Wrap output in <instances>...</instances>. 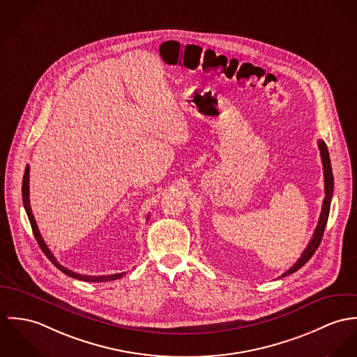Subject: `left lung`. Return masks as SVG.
I'll use <instances>...</instances> for the list:
<instances>
[{
  "instance_id": "obj_1",
  "label": "left lung",
  "mask_w": 357,
  "mask_h": 357,
  "mask_svg": "<svg viewBox=\"0 0 357 357\" xmlns=\"http://www.w3.org/2000/svg\"><path fill=\"white\" fill-rule=\"evenodd\" d=\"M317 145H319V151H320V158H321V164H323V171H324V199H323V205H321V212H320V218H319V222H317V229H315V233L311 238L308 246L304 249L301 257L286 271L283 273L280 278L286 277V275H290L293 273H296L297 270H300L315 253L320 242H321V238H323V233H324V229H326V223H327V219H328V213H330V204H331V197H333V190H334V176H333V169H331V162H330V156H328V151H327V146L326 144L319 139L317 141Z\"/></svg>"
}]
</instances>
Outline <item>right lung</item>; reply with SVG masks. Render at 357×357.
Instances as JSON below:
<instances>
[{
	"label": "right lung",
	"mask_w": 357,
	"mask_h": 357,
	"mask_svg": "<svg viewBox=\"0 0 357 357\" xmlns=\"http://www.w3.org/2000/svg\"><path fill=\"white\" fill-rule=\"evenodd\" d=\"M29 183H30V167L27 165L26 167V171H24V176H23V186H22V197H23V205H24V209L27 212V216H29V220H30V225H31V229H33V233H34V237L37 239L38 245L42 249V252L46 255V257L61 271L64 273L68 277L75 278V279H79V280H84V282H108V280H115V279H119V278L126 275V273H120V274H114V275H101V277H90V275H80L77 274L66 267H63L56 259L54 256L52 255V252L47 249L43 238L40 236V230H38V226L36 223V219H34V215H33V211H31V206H30V198H29V192H30V188H29Z\"/></svg>",
	"instance_id": "1"
}]
</instances>
